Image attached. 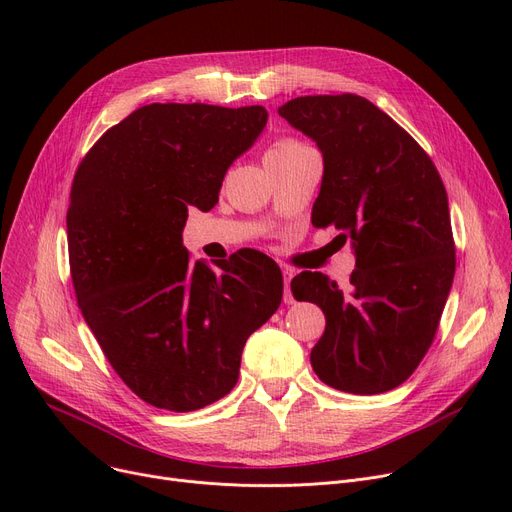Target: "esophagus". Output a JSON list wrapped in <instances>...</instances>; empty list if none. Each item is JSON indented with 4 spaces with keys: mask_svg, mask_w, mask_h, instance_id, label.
<instances>
[{
    "mask_svg": "<svg viewBox=\"0 0 512 512\" xmlns=\"http://www.w3.org/2000/svg\"><path fill=\"white\" fill-rule=\"evenodd\" d=\"M282 278H284V303L292 305L294 297H292V292H290V282L294 278V272L290 270V267H282Z\"/></svg>",
    "mask_w": 512,
    "mask_h": 512,
    "instance_id": "34e87169",
    "label": "esophagus"
}]
</instances>
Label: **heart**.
<instances>
[{
  "label": "heart",
  "mask_w": 512,
  "mask_h": 512,
  "mask_svg": "<svg viewBox=\"0 0 512 512\" xmlns=\"http://www.w3.org/2000/svg\"><path fill=\"white\" fill-rule=\"evenodd\" d=\"M303 147H307V145H303V143H299V141H294V139H280V141H276L270 149H267L265 157L286 155V153H292V151H299V149H303Z\"/></svg>",
  "instance_id": "1"
}]
</instances>
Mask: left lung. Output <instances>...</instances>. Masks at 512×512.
I'll return each mask as SVG.
<instances>
[{
  "instance_id": "left-lung-1",
  "label": "left lung",
  "mask_w": 512,
  "mask_h": 512,
  "mask_svg": "<svg viewBox=\"0 0 512 512\" xmlns=\"http://www.w3.org/2000/svg\"><path fill=\"white\" fill-rule=\"evenodd\" d=\"M278 114L324 155L313 226L340 230L357 257L348 290L321 272L290 282L294 299L326 315L313 371L342 392H388L432 346L452 286L456 251L444 182L411 134L365 97L307 95Z\"/></svg>"
}]
</instances>
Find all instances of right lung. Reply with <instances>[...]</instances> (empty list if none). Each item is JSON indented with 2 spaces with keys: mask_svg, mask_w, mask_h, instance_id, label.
<instances>
[{
  "mask_svg": "<svg viewBox=\"0 0 512 512\" xmlns=\"http://www.w3.org/2000/svg\"><path fill=\"white\" fill-rule=\"evenodd\" d=\"M265 124L263 105H143L74 174L66 228L78 307L122 382L157 409L188 413L226 396L247 338L280 307L274 259L238 251L215 272L182 247L188 207L218 203Z\"/></svg>",
  "mask_w": 512,
  "mask_h": 512,
  "instance_id": "1",
  "label": "right lung"
}]
</instances>
